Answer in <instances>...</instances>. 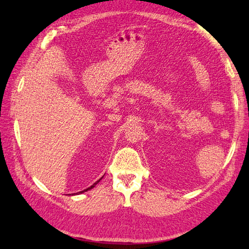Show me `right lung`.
I'll return each instance as SVG.
<instances>
[{
	"label": "right lung",
	"instance_id": "right-lung-1",
	"mask_svg": "<svg viewBox=\"0 0 249 249\" xmlns=\"http://www.w3.org/2000/svg\"><path fill=\"white\" fill-rule=\"evenodd\" d=\"M102 178H99L98 179V181L97 182H95L93 185H92V186L91 187H89V188H87V189H84V190H82V192H79V193H77V194H82V193H84V192H88V190H89V189H92L93 187H95V185H96L99 181H100V179H102ZM77 194H73V195H77ZM70 195H72V194H70Z\"/></svg>",
	"mask_w": 249,
	"mask_h": 249
}]
</instances>
